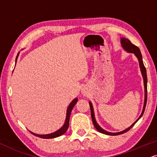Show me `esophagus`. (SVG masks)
Segmentation results:
<instances>
[{"instance_id": "esophagus-1", "label": "esophagus", "mask_w": 157, "mask_h": 157, "mask_svg": "<svg viewBox=\"0 0 157 157\" xmlns=\"http://www.w3.org/2000/svg\"><path fill=\"white\" fill-rule=\"evenodd\" d=\"M82 94H84V95H87L88 94V90L86 88H83L82 90Z\"/></svg>"}]
</instances>
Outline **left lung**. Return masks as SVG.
I'll return each mask as SVG.
<instances>
[{
  "label": "left lung",
  "mask_w": 157,
  "mask_h": 157,
  "mask_svg": "<svg viewBox=\"0 0 157 157\" xmlns=\"http://www.w3.org/2000/svg\"><path fill=\"white\" fill-rule=\"evenodd\" d=\"M120 42H121V47H122L123 49H124L126 52H128V53H133L135 55V57L138 58V59L139 66H140V71H141V74H142L143 78H144V89H145L144 104V108H143L142 113H141L140 116L138 117V119H137L136 121H135V122L133 123L130 126V127H129L128 128L125 129L124 130L121 131V132H108V131L105 130V129H103L102 128V127H100V125L98 124V123H97L96 119H95V117H94L93 106H92V102H91L90 101L89 102V103H90V109H91V117H92V122H93V124L94 126V127H95L96 129L98 131V132H101V133H102V134H105V135H121V134H122V133H124L126 132H127V131H128V130H129V129L132 128L133 126L135 125V124L136 123L137 121H138V120L140 119V117L143 116V114H144V113L145 108H146V102H147V74H146V67H145V66H144V62H143L142 55H141V52L140 51V49H139V48L138 47V46H135L134 44H132V43H131L130 40L127 39V38L121 37V41H120Z\"/></svg>",
  "instance_id": "8db88e82"
}]
</instances>
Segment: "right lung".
Wrapping results in <instances>:
<instances>
[{"label":"right lung","mask_w":157,"mask_h":157,"mask_svg":"<svg viewBox=\"0 0 157 157\" xmlns=\"http://www.w3.org/2000/svg\"><path fill=\"white\" fill-rule=\"evenodd\" d=\"M19 52H18V54H17V57H16V60H15L16 63H17V58H18V57H19ZM77 101H78V98H75V99H73L72 100V102L70 103V105H68V107H67V108L66 117H65V123H64L63 127H62L61 128H59V129H58V130L55 131V132H54L52 133H49V134H46V135H38V134H36V133H33V132H31V131H30V132H31L32 134L36 135V136H38V137H39V138H44V139L55 138H57V137L61 136V135H63L64 133L66 132V131L67 130V128H68V127H69V120H70V117H71V111H72L73 108L74 107V105H75V103H76Z\"/></svg>","instance_id":"obj_1"}]
</instances>
